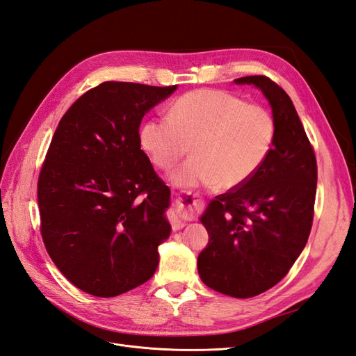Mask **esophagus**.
<instances>
[{"label": "esophagus", "instance_id": "1", "mask_svg": "<svg viewBox=\"0 0 356 356\" xmlns=\"http://www.w3.org/2000/svg\"><path fill=\"white\" fill-rule=\"evenodd\" d=\"M182 202H184V199H182L181 196H177V197H175V203L179 204V207H182V208H190V207H191V204H184ZM197 203H200L199 199L195 200V203H193V204H197ZM182 225H184V221H181V220H175V221H174V227H177V229L182 227Z\"/></svg>", "mask_w": 356, "mask_h": 356}]
</instances>
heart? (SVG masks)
<instances>
[{
    "label": "heart",
    "mask_w": 356,
    "mask_h": 356,
    "mask_svg": "<svg viewBox=\"0 0 356 356\" xmlns=\"http://www.w3.org/2000/svg\"><path fill=\"white\" fill-rule=\"evenodd\" d=\"M276 122L261 105L232 93L199 89L182 95L168 118L141 127V144L153 163L170 170L191 152L172 177L175 184L232 190L250 181L272 152Z\"/></svg>",
    "instance_id": "1"
}]
</instances>
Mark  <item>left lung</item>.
Returning a JSON list of instances; mask_svg holds the SVG:
<instances>
[{
  "instance_id": "8db88e82",
  "label": "left lung",
  "mask_w": 356,
  "mask_h": 356,
  "mask_svg": "<svg viewBox=\"0 0 356 356\" xmlns=\"http://www.w3.org/2000/svg\"><path fill=\"white\" fill-rule=\"evenodd\" d=\"M254 84L276 122L272 152L257 174L215 197L200 221L209 243L199 254L204 285L234 298L270 289L289 272L309 239L318 166L314 147L286 92L266 75L234 80Z\"/></svg>"
}]
</instances>
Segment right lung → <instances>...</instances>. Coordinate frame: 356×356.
Masks as SVG:
<instances>
[{"mask_svg":"<svg viewBox=\"0 0 356 356\" xmlns=\"http://www.w3.org/2000/svg\"><path fill=\"white\" fill-rule=\"evenodd\" d=\"M177 89L104 81L63 114L38 177L40 232L68 281L95 297L147 282L169 238V187L141 149L145 113Z\"/></svg>","mask_w":356,"mask_h":356,"instance_id":"add662e5","label":"right lung"}]
</instances>
